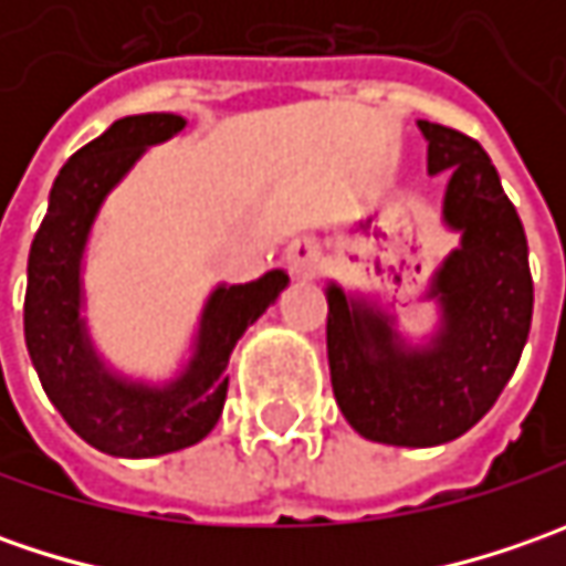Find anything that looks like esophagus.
Listing matches in <instances>:
<instances>
[{
    "mask_svg": "<svg viewBox=\"0 0 566 566\" xmlns=\"http://www.w3.org/2000/svg\"><path fill=\"white\" fill-rule=\"evenodd\" d=\"M286 264L295 276H315L321 271V245H317L315 235H302L295 239L293 245L286 249Z\"/></svg>",
    "mask_w": 566,
    "mask_h": 566,
    "instance_id": "34e87169",
    "label": "esophagus"
}]
</instances>
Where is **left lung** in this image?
Here are the masks:
<instances>
[{
  "label": "left lung",
  "mask_w": 566,
  "mask_h": 566,
  "mask_svg": "<svg viewBox=\"0 0 566 566\" xmlns=\"http://www.w3.org/2000/svg\"><path fill=\"white\" fill-rule=\"evenodd\" d=\"M428 172H450L444 220L463 245L444 261L431 295L441 331L406 349L390 317L327 290V361L334 397L361 438L434 447L467 434L516 371L533 324L530 245L482 144L438 122H419Z\"/></svg>",
  "instance_id": "left-lung-1"
}]
</instances>
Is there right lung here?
<instances>
[{
    "instance_id": "add662e5",
    "label": "right lung",
    "mask_w": 566,
    "mask_h": 566,
    "mask_svg": "<svg viewBox=\"0 0 566 566\" xmlns=\"http://www.w3.org/2000/svg\"><path fill=\"white\" fill-rule=\"evenodd\" d=\"M182 125L186 119L172 113L125 116L72 154L55 176L28 258L24 339L33 368L72 431L113 457H160L207 438L227 402L232 346L290 283L283 271H271L254 283L213 290L195 359L169 387L128 384L103 371L77 317L81 251L106 191L144 147L172 138Z\"/></svg>"
}]
</instances>
